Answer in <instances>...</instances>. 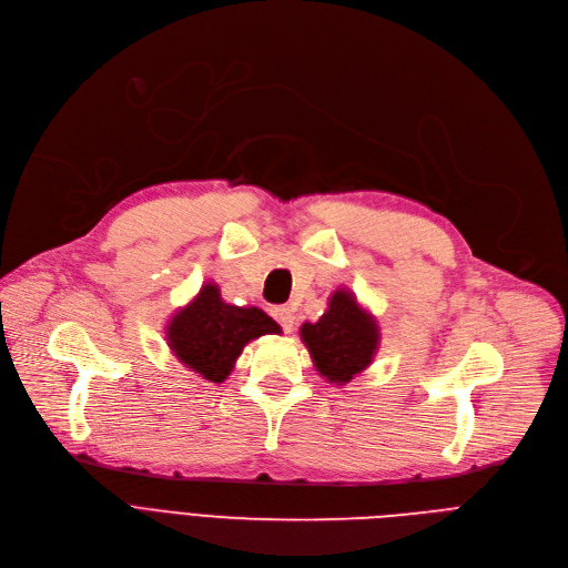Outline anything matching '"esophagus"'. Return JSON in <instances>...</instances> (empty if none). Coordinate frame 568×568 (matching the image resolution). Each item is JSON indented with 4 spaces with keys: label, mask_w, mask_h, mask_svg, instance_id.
Segmentation results:
<instances>
[{
    "label": "esophagus",
    "mask_w": 568,
    "mask_h": 568,
    "mask_svg": "<svg viewBox=\"0 0 568 568\" xmlns=\"http://www.w3.org/2000/svg\"><path fill=\"white\" fill-rule=\"evenodd\" d=\"M272 315H274V320L283 326V332H292L294 329V313H292V308H287V306H276L274 311H272Z\"/></svg>",
    "instance_id": "34e87169"
}]
</instances>
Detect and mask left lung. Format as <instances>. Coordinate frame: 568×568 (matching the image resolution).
<instances>
[{"instance_id":"8db88e82","label":"left lung","mask_w":568,"mask_h":568,"mask_svg":"<svg viewBox=\"0 0 568 568\" xmlns=\"http://www.w3.org/2000/svg\"><path fill=\"white\" fill-rule=\"evenodd\" d=\"M300 334L317 373L338 386L366 371L379 345L375 317L349 290H336L326 313L317 322H304Z\"/></svg>"}]
</instances>
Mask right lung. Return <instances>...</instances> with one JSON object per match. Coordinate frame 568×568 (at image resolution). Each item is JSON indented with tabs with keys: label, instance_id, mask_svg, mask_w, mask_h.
<instances>
[{
	"label": "right lung",
	"instance_id": "right-lung-1",
	"mask_svg": "<svg viewBox=\"0 0 568 568\" xmlns=\"http://www.w3.org/2000/svg\"><path fill=\"white\" fill-rule=\"evenodd\" d=\"M172 354L209 382H223L246 343L281 334V326L264 311L232 306L221 300L216 283H206L195 300L176 311L165 326Z\"/></svg>",
	"mask_w": 568,
	"mask_h": 568
}]
</instances>
